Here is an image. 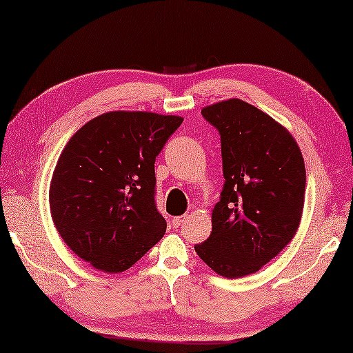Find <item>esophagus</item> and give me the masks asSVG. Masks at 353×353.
I'll return each mask as SVG.
<instances>
[{"instance_id": "obj_1", "label": "esophagus", "mask_w": 353, "mask_h": 353, "mask_svg": "<svg viewBox=\"0 0 353 353\" xmlns=\"http://www.w3.org/2000/svg\"><path fill=\"white\" fill-rule=\"evenodd\" d=\"M186 216H180V217H173L172 219V225H173V227H175V228H180L181 227V225L184 223V222H186Z\"/></svg>"}]
</instances>
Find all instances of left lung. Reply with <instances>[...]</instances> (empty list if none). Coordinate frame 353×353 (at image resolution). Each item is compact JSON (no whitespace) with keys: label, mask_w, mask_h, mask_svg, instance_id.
<instances>
[{"label":"left lung","mask_w":353,"mask_h":353,"mask_svg":"<svg viewBox=\"0 0 353 353\" xmlns=\"http://www.w3.org/2000/svg\"><path fill=\"white\" fill-rule=\"evenodd\" d=\"M221 134L223 189L197 255L227 279L258 272L290 244L303 211V156L285 126L231 98L201 109Z\"/></svg>","instance_id":"1"}]
</instances>
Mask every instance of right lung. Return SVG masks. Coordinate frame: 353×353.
<instances>
[{
  "instance_id": "obj_1",
  "label": "right lung",
  "mask_w": 353,
  "mask_h": 353,
  "mask_svg": "<svg viewBox=\"0 0 353 353\" xmlns=\"http://www.w3.org/2000/svg\"><path fill=\"white\" fill-rule=\"evenodd\" d=\"M181 123L178 115L114 111L74 132L50 184L51 217L74 255L119 274L163 238L154 161Z\"/></svg>"
}]
</instances>
